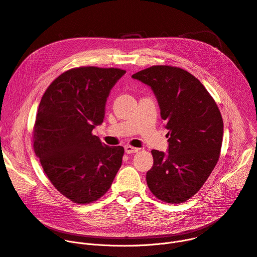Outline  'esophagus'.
<instances>
[{
  "label": "esophagus",
  "instance_id": "obj_1",
  "mask_svg": "<svg viewBox=\"0 0 257 257\" xmlns=\"http://www.w3.org/2000/svg\"><path fill=\"white\" fill-rule=\"evenodd\" d=\"M124 150H125L126 154H134V153L139 152V148L133 147V146H130V145H126V146H124Z\"/></svg>",
  "mask_w": 257,
  "mask_h": 257
}]
</instances>
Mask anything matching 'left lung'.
Segmentation results:
<instances>
[{
	"label": "left lung",
	"instance_id": "1",
	"mask_svg": "<svg viewBox=\"0 0 257 257\" xmlns=\"http://www.w3.org/2000/svg\"><path fill=\"white\" fill-rule=\"evenodd\" d=\"M132 78L153 90L168 130L167 154L152 150L147 186L165 202H185L200 190L219 160L221 113L200 81L182 68L152 66Z\"/></svg>",
	"mask_w": 257,
	"mask_h": 257
}]
</instances>
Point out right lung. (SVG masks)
<instances>
[{"instance_id":"1","label":"right lung","mask_w":257,"mask_h":257,"mask_svg":"<svg viewBox=\"0 0 257 257\" xmlns=\"http://www.w3.org/2000/svg\"><path fill=\"white\" fill-rule=\"evenodd\" d=\"M119 68H72L44 92L34 126V152L54 187L75 203H90L110 189L124 149L92 135L102 123Z\"/></svg>"}]
</instances>
